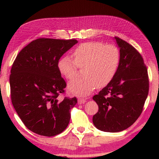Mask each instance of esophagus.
I'll return each mask as SVG.
<instances>
[{
  "instance_id": "obj_1",
  "label": "esophagus",
  "mask_w": 159,
  "mask_h": 159,
  "mask_svg": "<svg viewBox=\"0 0 159 159\" xmlns=\"http://www.w3.org/2000/svg\"><path fill=\"white\" fill-rule=\"evenodd\" d=\"M78 102H79V104H81L85 103V102H86V99H84V98H79V99H78Z\"/></svg>"
}]
</instances>
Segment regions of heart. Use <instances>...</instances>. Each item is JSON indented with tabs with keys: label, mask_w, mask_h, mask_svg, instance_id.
Returning a JSON list of instances; mask_svg holds the SVG:
<instances>
[{
	"label": "heart",
	"mask_w": 159,
	"mask_h": 159,
	"mask_svg": "<svg viewBox=\"0 0 159 159\" xmlns=\"http://www.w3.org/2000/svg\"><path fill=\"white\" fill-rule=\"evenodd\" d=\"M74 60L64 56L58 63L59 71L68 80L76 78L79 69L84 77L69 82L68 89L76 95H87L98 87L108 85L119 67L120 55L114 45L102 42H87L80 44L73 52Z\"/></svg>",
	"instance_id": "1"
}]
</instances>
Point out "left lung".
I'll list each match as a JSON object with an SVG mask.
<instances>
[{"label": "left lung", "instance_id": "8db88e82", "mask_svg": "<svg viewBox=\"0 0 159 159\" xmlns=\"http://www.w3.org/2000/svg\"><path fill=\"white\" fill-rule=\"evenodd\" d=\"M120 60L117 73L106 87L93 96L99 109L93 116L95 127L117 133L130 127L141 115L149 93V76L138 50L118 37Z\"/></svg>", "mask_w": 159, "mask_h": 159}]
</instances>
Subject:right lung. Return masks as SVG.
<instances>
[{
    "label": "right lung",
    "mask_w": 159,
    "mask_h": 159,
    "mask_svg": "<svg viewBox=\"0 0 159 159\" xmlns=\"http://www.w3.org/2000/svg\"><path fill=\"white\" fill-rule=\"evenodd\" d=\"M77 43L76 39H38L24 48L13 62L10 76L12 105L26 127L40 135H57L68 126L77 99H59L66 83L58 63Z\"/></svg>",
    "instance_id": "right-lung-1"
}]
</instances>
